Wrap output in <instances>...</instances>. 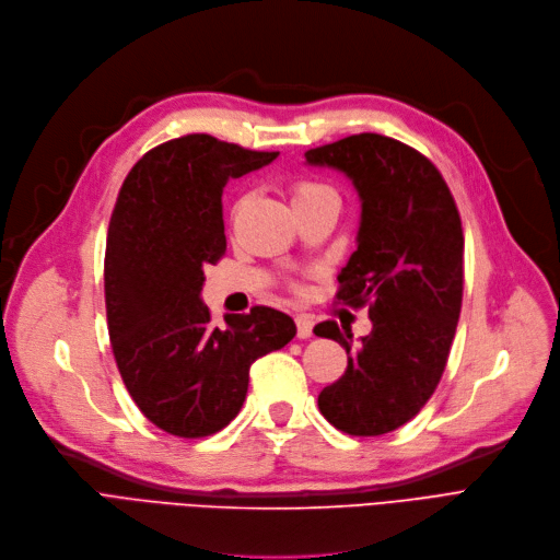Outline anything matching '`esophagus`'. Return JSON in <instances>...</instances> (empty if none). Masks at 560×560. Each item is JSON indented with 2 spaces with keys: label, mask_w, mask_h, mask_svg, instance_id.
I'll return each instance as SVG.
<instances>
[{
  "label": "esophagus",
  "mask_w": 560,
  "mask_h": 560,
  "mask_svg": "<svg viewBox=\"0 0 560 560\" xmlns=\"http://www.w3.org/2000/svg\"><path fill=\"white\" fill-rule=\"evenodd\" d=\"M295 325H298V336L300 338H308L313 334V320L308 318V315H298Z\"/></svg>",
  "instance_id": "34e87169"
}]
</instances>
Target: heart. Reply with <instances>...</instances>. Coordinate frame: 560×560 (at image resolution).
<instances>
[{"mask_svg": "<svg viewBox=\"0 0 560 560\" xmlns=\"http://www.w3.org/2000/svg\"><path fill=\"white\" fill-rule=\"evenodd\" d=\"M325 197H334L336 194L329 185L320 183V180H308V178H302V180H295L293 185H290V199H293V206L300 208V206H306V203H313L318 199H325ZM295 293H302L300 285H293Z\"/></svg>", "mask_w": 560, "mask_h": 560, "instance_id": "b5f03b06", "label": "heart"}]
</instances>
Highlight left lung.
<instances>
[{
  "mask_svg": "<svg viewBox=\"0 0 560 560\" xmlns=\"http://www.w3.org/2000/svg\"><path fill=\"white\" fill-rule=\"evenodd\" d=\"M304 155L340 168L359 191V247L338 275L336 302L369 306L373 320L361 346L334 320L315 325V336L350 352L318 407L340 432L386 434L419 415L446 369L465 285L459 212L440 168L398 139L361 132Z\"/></svg>",
  "mask_w": 560,
  "mask_h": 560,
  "instance_id": "obj_1",
  "label": "left lung"
}]
</instances>
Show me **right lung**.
Here are the masks:
<instances>
[{
    "label": "right lung",
    "mask_w": 560,
    "mask_h": 560,
    "mask_svg": "<svg viewBox=\"0 0 560 560\" xmlns=\"http://www.w3.org/2000/svg\"><path fill=\"white\" fill-rule=\"evenodd\" d=\"M277 155L185 135L145 153L118 191L105 249L112 352L141 415L168 434L199 440L226 428L252 363L298 331L270 306L226 315L220 329L201 302L203 267L226 254V183Z\"/></svg>",
    "instance_id": "add662e5"
}]
</instances>
